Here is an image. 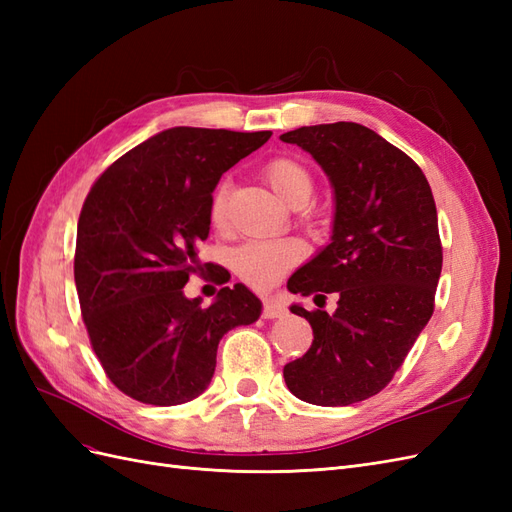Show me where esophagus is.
<instances>
[{
    "label": "esophagus",
    "instance_id": "34e87169",
    "mask_svg": "<svg viewBox=\"0 0 512 512\" xmlns=\"http://www.w3.org/2000/svg\"><path fill=\"white\" fill-rule=\"evenodd\" d=\"M262 316H265L267 320L282 318V316H286V307L275 297H267V299H262Z\"/></svg>",
    "mask_w": 512,
    "mask_h": 512
}]
</instances>
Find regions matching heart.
<instances>
[{"instance_id":"obj_1","label":"heart","mask_w":512,"mask_h":512,"mask_svg":"<svg viewBox=\"0 0 512 512\" xmlns=\"http://www.w3.org/2000/svg\"><path fill=\"white\" fill-rule=\"evenodd\" d=\"M265 179L290 207H305L314 194V177L309 168L290 156H280L267 162ZM209 218L213 226L226 222V188L220 185L209 203ZM305 250L294 239H252L232 252V267L245 284L265 290L282 280L288 269L301 262Z\"/></svg>"}]
</instances>
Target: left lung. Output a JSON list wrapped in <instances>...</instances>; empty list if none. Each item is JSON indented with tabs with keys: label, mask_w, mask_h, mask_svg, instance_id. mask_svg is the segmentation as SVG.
I'll use <instances>...</instances> for the list:
<instances>
[{
	"label": "left lung",
	"mask_w": 512,
	"mask_h": 512,
	"mask_svg": "<svg viewBox=\"0 0 512 512\" xmlns=\"http://www.w3.org/2000/svg\"><path fill=\"white\" fill-rule=\"evenodd\" d=\"M327 173L335 192L331 243L288 280L320 309L292 305L314 331L284 367L290 393L314 406H350L395 376L433 314L442 271L438 213L418 164L361 123L305 126L280 136ZM335 293V313L321 307Z\"/></svg>",
	"instance_id": "1"
}]
</instances>
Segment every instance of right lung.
Masks as SVG:
<instances>
[{
	"instance_id": "add662e5",
	"label": "right lung",
	"mask_w": 512,
	"mask_h": 512,
	"mask_svg": "<svg viewBox=\"0 0 512 512\" xmlns=\"http://www.w3.org/2000/svg\"><path fill=\"white\" fill-rule=\"evenodd\" d=\"M269 138L170 128L91 185L76 230L74 282L91 348L128 397L151 406L198 397L224 333L258 320L262 303L243 284L224 286L209 307L185 297L183 286L198 271V243L209 237L215 185Z\"/></svg>"
}]
</instances>
